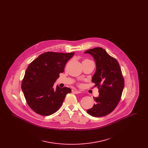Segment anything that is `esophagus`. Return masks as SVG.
Listing matches in <instances>:
<instances>
[{
	"label": "esophagus",
	"instance_id": "34e87169",
	"mask_svg": "<svg viewBox=\"0 0 148 148\" xmlns=\"http://www.w3.org/2000/svg\"><path fill=\"white\" fill-rule=\"evenodd\" d=\"M73 92H74L75 94H79V93L81 92L80 91H78V90H74Z\"/></svg>",
	"mask_w": 148,
	"mask_h": 148
}]
</instances>
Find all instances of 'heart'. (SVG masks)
Listing matches in <instances>:
<instances>
[{"mask_svg":"<svg viewBox=\"0 0 148 148\" xmlns=\"http://www.w3.org/2000/svg\"><path fill=\"white\" fill-rule=\"evenodd\" d=\"M84 62H92V63H93V62H92V60H88V59H86V60H84Z\"/></svg>","mask_w":148,"mask_h":148,"instance_id":"heart-1","label":"heart"}]
</instances>
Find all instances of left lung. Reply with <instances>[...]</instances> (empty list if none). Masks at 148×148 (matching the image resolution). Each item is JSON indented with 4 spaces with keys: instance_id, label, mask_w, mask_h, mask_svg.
<instances>
[{
    "instance_id": "8db88e82",
    "label": "left lung",
    "mask_w": 148,
    "mask_h": 148,
    "mask_svg": "<svg viewBox=\"0 0 148 148\" xmlns=\"http://www.w3.org/2000/svg\"><path fill=\"white\" fill-rule=\"evenodd\" d=\"M84 53L91 54L96 63V71L92 82L98 86V97L87 113L94 117H101L112 113L121 99L124 87V79L119 64L105 50L98 47L88 50Z\"/></svg>"
}]
</instances>
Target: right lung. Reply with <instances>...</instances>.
I'll return each mask as SVG.
<instances>
[{"mask_svg":"<svg viewBox=\"0 0 148 148\" xmlns=\"http://www.w3.org/2000/svg\"><path fill=\"white\" fill-rule=\"evenodd\" d=\"M74 54L45 52L29 65L22 80L21 89L28 105L35 113L42 116L56 113L66 94L71 92L69 88L57 86L54 90L53 86Z\"/></svg>","mask_w":148,"mask_h":148,"instance_id":"obj_1","label":"right lung"}]
</instances>
